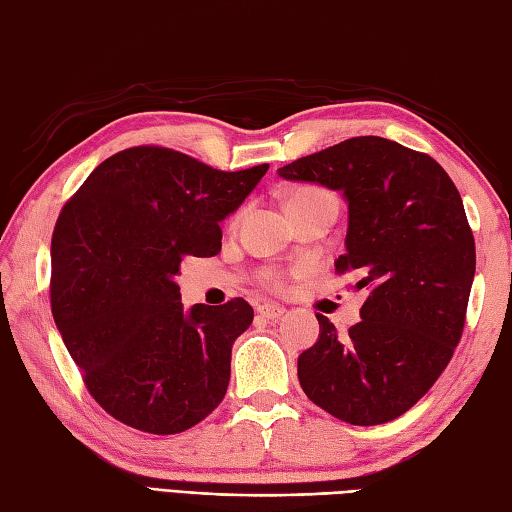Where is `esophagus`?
Here are the masks:
<instances>
[{"mask_svg": "<svg viewBox=\"0 0 512 512\" xmlns=\"http://www.w3.org/2000/svg\"><path fill=\"white\" fill-rule=\"evenodd\" d=\"M258 314L263 316V318L274 320V318H280V316L285 314V307L274 305V302H265V305H260V307H258Z\"/></svg>", "mask_w": 512, "mask_h": 512, "instance_id": "34e87169", "label": "esophagus"}]
</instances>
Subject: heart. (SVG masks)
Instances as JSON below:
<instances>
[{"label":"heart","mask_w":512,"mask_h":512,"mask_svg":"<svg viewBox=\"0 0 512 512\" xmlns=\"http://www.w3.org/2000/svg\"><path fill=\"white\" fill-rule=\"evenodd\" d=\"M320 198H331L327 192L316 190V187H302V190H296L294 194L289 196L287 203H309V201H320ZM263 280L271 287H283L285 285V278L283 274H278V271H265Z\"/></svg>","instance_id":"b5f03b06"}]
</instances>
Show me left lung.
I'll return each instance as SVG.
<instances>
[{"label": "left lung", "instance_id": "obj_1", "mask_svg": "<svg viewBox=\"0 0 512 512\" xmlns=\"http://www.w3.org/2000/svg\"><path fill=\"white\" fill-rule=\"evenodd\" d=\"M278 174L342 192L349 229L336 271H356L369 291L344 336L316 316L320 336L298 356L300 387L342 422H391L433 387L462 338L475 276L462 196L429 154L382 137L347 139Z\"/></svg>", "mask_w": 512, "mask_h": 512}]
</instances>
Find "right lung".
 Here are the masks:
<instances>
[{
	"mask_svg": "<svg viewBox=\"0 0 512 512\" xmlns=\"http://www.w3.org/2000/svg\"><path fill=\"white\" fill-rule=\"evenodd\" d=\"M269 165L214 170L139 145L97 165L52 232V318L83 382L114 420L154 435L192 429L223 402L243 298L183 309L185 256L221 252V221Z\"/></svg>",
	"mask_w": 512,
	"mask_h": 512,
	"instance_id": "add662e5",
	"label": "right lung"
}]
</instances>
